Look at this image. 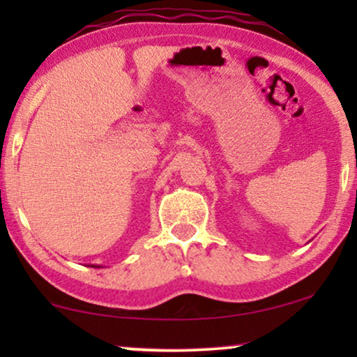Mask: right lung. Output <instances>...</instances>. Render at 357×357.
Returning a JSON list of instances; mask_svg holds the SVG:
<instances>
[{"label": "right lung", "mask_w": 357, "mask_h": 357, "mask_svg": "<svg viewBox=\"0 0 357 357\" xmlns=\"http://www.w3.org/2000/svg\"><path fill=\"white\" fill-rule=\"evenodd\" d=\"M94 268H100V266H94Z\"/></svg>", "instance_id": "add662e5"}]
</instances>
